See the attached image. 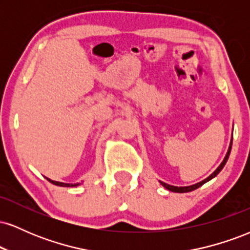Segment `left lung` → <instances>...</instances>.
<instances>
[{
	"label": "left lung",
	"mask_w": 250,
	"mask_h": 250,
	"mask_svg": "<svg viewBox=\"0 0 250 250\" xmlns=\"http://www.w3.org/2000/svg\"><path fill=\"white\" fill-rule=\"evenodd\" d=\"M231 143H233V140H231V142H230V146H229V149H228V151H227V155H226V157H225V160H223L222 161V163H221V165L219 166V168L216 169V170L214 171L213 174L210 175V176H208L207 179L206 180H203V181H201V182H199V183H196V185H193V186H188V187H175V186H170V185H167V183H165V182H161V185L163 186V187H165L166 189H168V190H170V191H174V193H188V191H191V190H195V189H197L199 187H201V186L202 185H205L206 182H208L209 180H211V179H214L215 176H216L217 174L220 173L221 170H222V168L225 167V165H226V162L228 161V157H229V154H230V150H231Z\"/></svg>",
	"instance_id": "obj_1"
}]
</instances>
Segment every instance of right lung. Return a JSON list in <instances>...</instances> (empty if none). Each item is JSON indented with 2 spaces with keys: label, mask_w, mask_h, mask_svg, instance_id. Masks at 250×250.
<instances>
[{
  "label": "right lung",
  "mask_w": 250,
  "mask_h": 250,
  "mask_svg": "<svg viewBox=\"0 0 250 250\" xmlns=\"http://www.w3.org/2000/svg\"><path fill=\"white\" fill-rule=\"evenodd\" d=\"M49 182L53 183V185L60 186V187H76V186L80 185V183H74L73 185V183H63V182H57V181H51V180H49Z\"/></svg>",
  "instance_id": "1"
}]
</instances>
